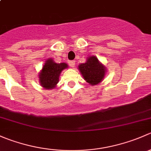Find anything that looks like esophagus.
Wrapping results in <instances>:
<instances>
[{
	"mask_svg": "<svg viewBox=\"0 0 151 151\" xmlns=\"http://www.w3.org/2000/svg\"><path fill=\"white\" fill-rule=\"evenodd\" d=\"M68 63H69V66L71 67H74V66H75V61L74 60H71V61H69L68 62Z\"/></svg>",
	"mask_w": 151,
	"mask_h": 151,
	"instance_id": "34e87169",
	"label": "esophagus"
}]
</instances>
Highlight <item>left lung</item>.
Segmentation results:
<instances>
[{"label":"left lung","instance_id":"left-lung-1","mask_svg":"<svg viewBox=\"0 0 151 151\" xmlns=\"http://www.w3.org/2000/svg\"><path fill=\"white\" fill-rule=\"evenodd\" d=\"M78 69L85 81L91 85L101 83L106 71V67L94 55L89 56L85 63H80Z\"/></svg>","mask_w":151,"mask_h":151}]
</instances>
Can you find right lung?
I'll return each instance as SVG.
<instances>
[{
  "instance_id": "add662e5",
  "label": "right lung",
  "mask_w": 151,
  "mask_h": 151,
  "mask_svg": "<svg viewBox=\"0 0 151 151\" xmlns=\"http://www.w3.org/2000/svg\"><path fill=\"white\" fill-rule=\"evenodd\" d=\"M66 68V63H57L52 58L47 59L39 74L40 85L47 90L55 88L58 83L60 73Z\"/></svg>"
}]
</instances>
